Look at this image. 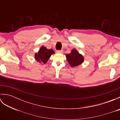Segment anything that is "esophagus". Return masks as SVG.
<instances>
[{"label": "esophagus", "instance_id": "obj_1", "mask_svg": "<svg viewBox=\"0 0 120 120\" xmlns=\"http://www.w3.org/2000/svg\"><path fill=\"white\" fill-rule=\"evenodd\" d=\"M56 52L57 53H63V50H57L56 51Z\"/></svg>", "mask_w": 120, "mask_h": 120}]
</instances>
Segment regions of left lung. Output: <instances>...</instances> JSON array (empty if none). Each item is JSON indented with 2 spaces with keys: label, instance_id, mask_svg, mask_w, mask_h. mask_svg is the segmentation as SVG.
I'll return each mask as SVG.
<instances>
[{
  "label": "left lung",
  "instance_id": "left-lung-1",
  "mask_svg": "<svg viewBox=\"0 0 120 120\" xmlns=\"http://www.w3.org/2000/svg\"><path fill=\"white\" fill-rule=\"evenodd\" d=\"M68 61L71 66L75 67L80 65L83 62V58L76 49H73L69 54L66 55Z\"/></svg>",
  "mask_w": 120,
  "mask_h": 120
}]
</instances>
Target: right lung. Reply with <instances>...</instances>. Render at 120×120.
Here are the masks:
<instances>
[{
    "mask_svg": "<svg viewBox=\"0 0 120 120\" xmlns=\"http://www.w3.org/2000/svg\"><path fill=\"white\" fill-rule=\"evenodd\" d=\"M54 53V51L52 49H47L45 47L42 46L38 53L35 54V58L38 62L45 63L50 56Z\"/></svg>",
    "mask_w": 120,
    "mask_h": 120,
    "instance_id": "obj_1",
    "label": "right lung"
}]
</instances>
